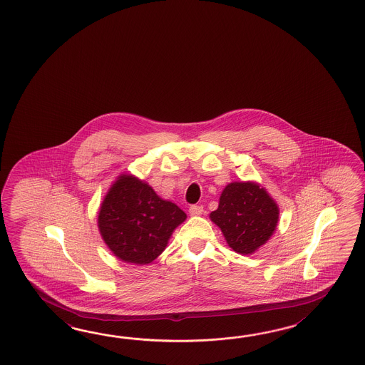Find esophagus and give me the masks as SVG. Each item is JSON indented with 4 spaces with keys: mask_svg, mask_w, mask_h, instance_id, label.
Instances as JSON below:
<instances>
[{
    "mask_svg": "<svg viewBox=\"0 0 365 365\" xmlns=\"http://www.w3.org/2000/svg\"><path fill=\"white\" fill-rule=\"evenodd\" d=\"M189 214L193 215V217H200V215L203 214V207L198 206V205H192V206L189 207Z\"/></svg>",
    "mask_w": 365,
    "mask_h": 365,
    "instance_id": "esophagus-1",
    "label": "esophagus"
}]
</instances>
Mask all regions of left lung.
I'll return each mask as SVG.
<instances>
[{
  "label": "left lung",
  "mask_w": 365,
  "mask_h": 365,
  "mask_svg": "<svg viewBox=\"0 0 365 365\" xmlns=\"http://www.w3.org/2000/svg\"><path fill=\"white\" fill-rule=\"evenodd\" d=\"M210 219L225 241L240 255H252L272 237L279 220L278 205L256 182H231L219 198Z\"/></svg>",
  "instance_id": "left-lung-1"
}]
</instances>
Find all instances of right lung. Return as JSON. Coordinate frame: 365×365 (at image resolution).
I'll use <instances>...</instances> for the list:
<instances>
[{"label":"right lung","instance_id":"add662e5","mask_svg":"<svg viewBox=\"0 0 365 365\" xmlns=\"http://www.w3.org/2000/svg\"><path fill=\"white\" fill-rule=\"evenodd\" d=\"M185 219L179 206L162 200L148 184L121 175L104 197L98 227L115 256L128 264H146L162 255Z\"/></svg>","mask_w":365,"mask_h":365}]
</instances>
